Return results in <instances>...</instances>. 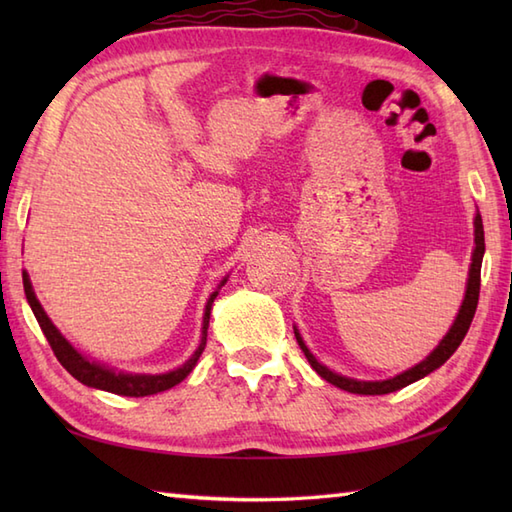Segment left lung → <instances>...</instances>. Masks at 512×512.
<instances>
[{
	"mask_svg": "<svg viewBox=\"0 0 512 512\" xmlns=\"http://www.w3.org/2000/svg\"><path fill=\"white\" fill-rule=\"evenodd\" d=\"M475 248H473V255H471V268H469V279H466V290H464V299H462V306L458 310V317H455L453 325L449 328V332L442 336V341L436 345V350H433L427 358H422L418 365H413L405 372H400L391 378L385 380H356V378H347L332 372L330 367H325L323 363L317 361V356H314L308 345L303 343L301 334L297 330V325H292L295 328V336H297V343L306 354L308 363L312 365L314 372H317L321 378L328 380L334 387H341L345 391H350V394H363V396H380V394H391V391H398L402 387H407L411 383H416V380L424 378L427 374H431L433 369H438L440 365H444L451 358V354L458 350L462 339L466 336L471 328V321L475 317V308H477V299H480V270H482V257H484V226H482V215L480 211L475 213Z\"/></svg>",
	"mask_w": 512,
	"mask_h": 512,
	"instance_id": "8db88e82",
	"label": "left lung"
}]
</instances>
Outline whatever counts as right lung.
Returning a JSON list of instances; mask_svg holds the SVG:
<instances>
[{"label": "right lung", "instance_id": "obj_1", "mask_svg": "<svg viewBox=\"0 0 512 512\" xmlns=\"http://www.w3.org/2000/svg\"><path fill=\"white\" fill-rule=\"evenodd\" d=\"M24 277V292H26V299L30 303L32 312H35V319L39 321V328L46 334V339L52 347L54 356L59 358V363L68 369V372L79 380V383L94 387V389H103V391H110V394H118V396H132V398H140V396H151V394H158V391H167L171 387H176L178 383H182L184 378H187L195 363H198V358L204 352V345H206V330H209V319H211V308H213V301L217 297V292L226 284L228 275L220 281V286L209 297L204 306V317H202V339L198 350L191 354V358L187 363H182L180 367L171 369V372L165 374H132V372H118L114 367H107L105 363L99 361H92V358L83 356L76 347L65 339V336L57 330V325L50 321V317L46 314V310L41 308V303L35 295V290H32L30 284V277L24 270L21 273Z\"/></svg>", "mask_w": 512, "mask_h": 512}]
</instances>
